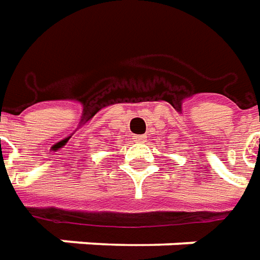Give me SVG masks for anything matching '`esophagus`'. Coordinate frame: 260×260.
I'll return each instance as SVG.
<instances>
[{"label": "esophagus", "mask_w": 260, "mask_h": 260, "mask_svg": "<svg viewBox=\"0 0 260 260\" xmlns=\"http://www.w3.org/2000/svg\"><path fill=\"white\" fill-rule=\"evenodd\" d=\"M134 141L135 142H145L147 141V135H137V137H134Z\"/></svg>", "instance_id": "34e87169"}]
</instances>
